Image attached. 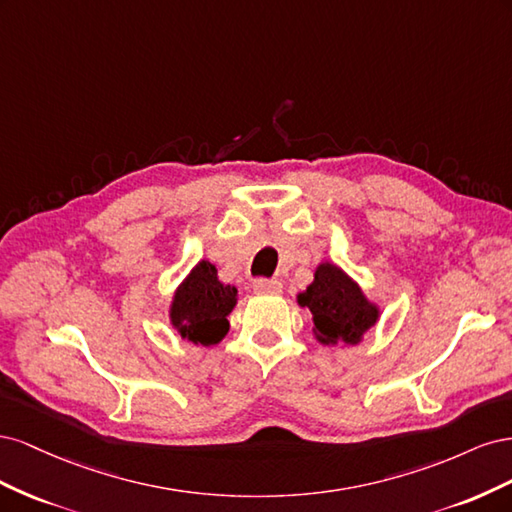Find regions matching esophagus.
<instances>
[{
    "label": "esophagus",
    "mask_w": 512,
    "mask_h": 512,
    "mask_svg": "<svg viewBox=\"0 0 512 512\" xmlns=\"http://www.w3.org/2000/svg\"><path fill=\"white\" fill-rule=\"evenodd\" d=\"M284 284L280 280H256L254 292L256 294H280Z\"/></svg>",
    "instance_id": "obj_1"
}]
</instances>
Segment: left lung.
Segmentation results:
<instances>
[{
    "label": "left lung",
    "instance_id": "1",
    "mask_svg": "<svg viewBox=\"0 0 512 512\" xmlns=\"http://www.w3.org/2000/svg\"><path fill=\"white\" fill-rule=\"evenodd\" d=\"M297 303L312 314V335L322 346L350 348L380 320V305L331 260H322L314 282L297 294Z\"/></svg>",
    "mask_w": 512,
    "mask_h": 512
}]
</instances>
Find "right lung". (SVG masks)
Segmentation results:
<instances>
[{
	"mask_svg": "<svg viewBox=\"0 0 512 512\" xmlns=\"http://www.w3.org/2000/svg\"><path fill=\"white\" fill-rule=\"evenodd\" d=\"M237 301V288L220 282L218 269L209 260H198L170 299V327L194 346H215L230 329L228 314Z\"/></svg>",
	"mask_w": 512,
	"mask_h": 512,
	"instance_id": "right-lung-1",
	"label": "right lung"
}]
</instances>
